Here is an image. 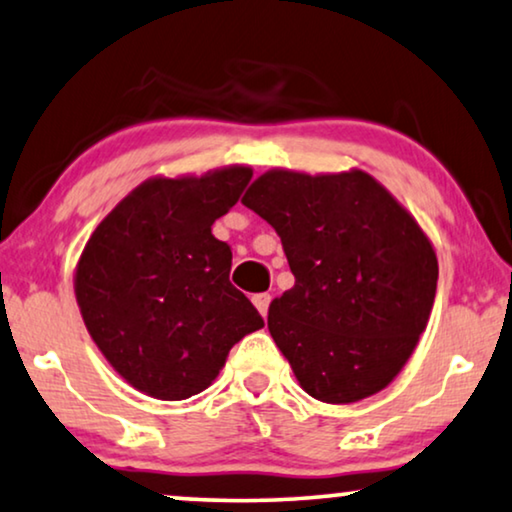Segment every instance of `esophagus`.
<instances>
[{
  "label": "esophagus",
  "mask_w": 512,
  "mask_h": 512,
  "mask_svg": "<svg viewBox=\"0 0 512 512\" xmlns=\"http://www.w3.org/2000/svg\"><path fill=\"white\" fill-rule=\"evenodd\" d=\"M270 300H272V295H270V293H258V295H254V307L258 309V314H261V316H268Z\"/></svg>",
  "instance_id": "34e87169"
}]
</instances>
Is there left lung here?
Returning a JSON list of instances; mask_svg holds the SVG:
<instances>
[{"mask_svg":"<svg viewBox=\"0 0 512 512\" xmlns=\"http://www.w3.org/2000/svg\"><path fill=\"white\" fill-rule=\"evenodd\" d=\"M242 203L277 231L295 277L268 328L302 390L328 404L383 390L434 305L439 263L418 221L362 170H270Z\"/></svg>","mask_w":512,"mask_h":512,"instance_id":"1","label":"left lung"}]
</instances>
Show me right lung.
Returning <instances> with one entry per match:
<instances>
[{"label":"right lung","instance_id":"right-lung-1","mask_svg":"<svg viewBox=\"0 0 512 512\" xmlns=\"http://www.w3.org/2000/svg\"><path fill=\"white\" fill-rule=\"evenodd\" d=\"M249 180L247 166L152 177L85 244L76 268L80 314L115 372L145 395H198L233 344L263 328L228 279L231 247L212 235Z\"/></svg>","mask_w":512,"mask_h":512}]
</instances>
